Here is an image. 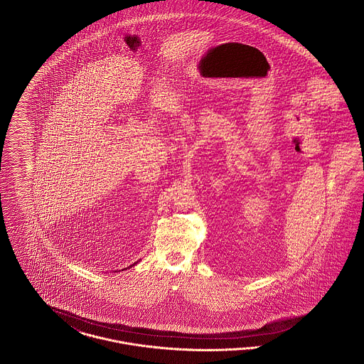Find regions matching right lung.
Wrapping results in <instances>:
<instances>
[{
  "label": "right lung",
  "instance_id": "add662e5",
  "mask_svg": "<svg viewBox=\"0 0 364 364\" xmlns=\"http://www.w3.org/2000/svg\"><path fill=\"white\" fill-rule=\"evenodd\" d=\"M134 264H136V263H134ZM134 264H133V266H134ZM130 267H132V266H130Z\"/></svg>",
  "mask_w": 364,
  "mask_h": 364
}]
</instances>
